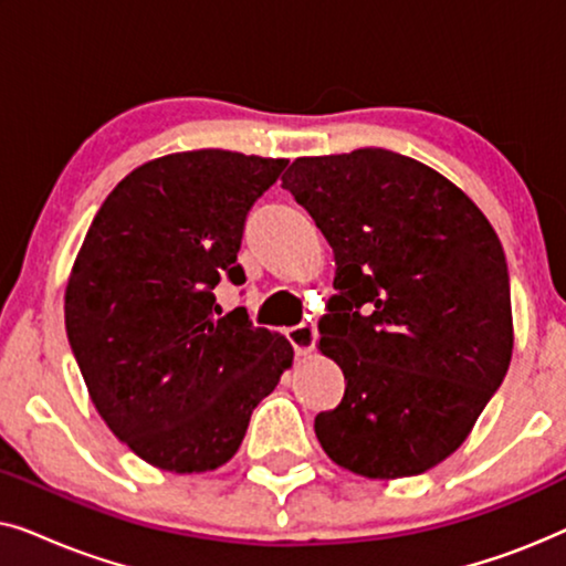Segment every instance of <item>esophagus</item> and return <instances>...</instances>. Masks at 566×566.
<instances>
[{"label": "esophagus", "instance_id": "1", "mask_svg": "<svg viewBox=\"0 0 566 566\" xmlns=\"http://www.w3.org/2000/svg\"><path fill=\"white\" fill-rule=\"evenodd\" d=\"M285 335H289V343L293 345V350H296V355H308V353L314 350V345H316V327H314L312 319L296 324V327H291L289 332H285Z\"/></svg>", "mask_w": 566, "mask_h": 566}]
</instances>
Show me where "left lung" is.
Masks as SVG:
<instances>
[{
	"instance_id": "left-lung-1",
	"label": "left lung",
	"mask_w": 566,
	"mask_h": 566,
	"mask_svg": "<svg viewBox=\"0 0 566 566\" xmlns=\"http://www.w3.org/2000/svg\"><path fill=\"white\" fill-rule=\"evenodd\" d=\"M283 188L335 252L319 347L345 397L319 412L324 453L368 479L438 467L474 428L513 355L505 252L436 169L389 149L301 157Z\"/></svg>"
}]
</instances>
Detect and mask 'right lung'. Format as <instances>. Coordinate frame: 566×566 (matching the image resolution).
<instances>
[{"mask_svg": "<svg viewBox=\"0 0 566 566\" xmlns=\"http://www.w3.org/2000/svg\"><path fill=\"white\" fill-rule=\"evenodd\" d=\"M289 159L200 149L146 161L92 221L66 285V335L92 405L138 459L192 474L239 451L254 407L291 366L285 337L221 316L247 281L252 206Z\"/></svg>", "mask_w": 566, "mask_h": 566, "instance_id": "1", "label": "right lung"}]
</instances>
